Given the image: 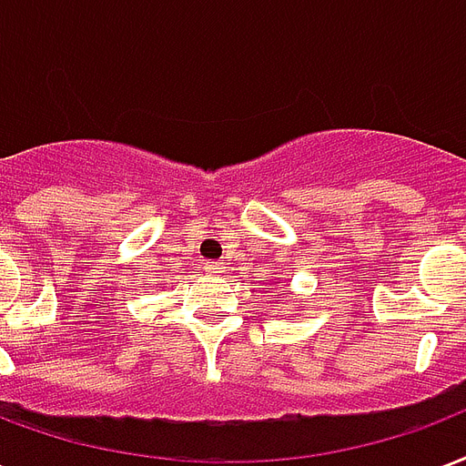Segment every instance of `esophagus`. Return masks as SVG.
Here are the masks:
<instances>
[{"instance_id": "34e87169", "label": "esophagus", "mask_w": 466, "mask_h": 466, "mask_svg": "<svg viewBox=\"0 0 466 466\" xmlns=\"http://www.w3.org/2000/svg\"><path fill=\"white\" fill-rule=\"evenodd\" d=\"M208 271L209 273H222V268H219V264H215V261H209Z\"/></svg>"}]
</instances>
